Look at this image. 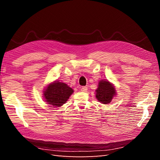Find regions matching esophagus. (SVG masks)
Segmentation results:
<instances>
[{"label": "esophagus", "mask_w": 160, "mask_h": 160, "mask_svg": "<svg viewBox=\"0 0 160 160\" xmlns=\"http://www.w3.org/2000/svg\"><path fill=\"white\" fill-rule=\"evenodd\" d=\"M80 90H81V91H82V92H86V91H87V87H81Z\"/></svg>", "instance_id": "obj_1"}]
</instances>
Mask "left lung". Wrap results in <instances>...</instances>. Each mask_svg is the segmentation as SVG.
Instances as JSON below:
<instances>
[{
  "instance_id": "1",
  "label": "left lung",
  "mask_w": 160,
  "mask_h": 160,
  "mask_svg": "<svg viewBox=\"0 0 160 160\" xmlns=\"http://www.w3.org/2000/svg\"><path fill=\"white\" fill-rule=\"evenodd\" d=\"M96 97L102 104L110 103L115 94V90L113 85L108 81L101 80L97 89Z\"/></svg>"
}]
</instances>
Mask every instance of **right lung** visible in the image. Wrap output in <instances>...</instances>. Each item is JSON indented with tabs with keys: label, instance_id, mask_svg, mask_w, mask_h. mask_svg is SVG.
<instances>
[{
	"label": "right lung",
	"instance_id": "right-lung-1",
	"mask_svg": "<svg viewBox=\"0 0 160 160\" xmlns=\"http://www.w3.org/2000/svg\"><path fill=\"white\" fill-rule=\"evenodd\" d=\"M73 92V90L67 84L56 81L47 87L44 91V97L48 104L58 107L66 102Z\"/></svg>",
	"mask_w": 160,
	"mask_h": 160
}]
</instances>
